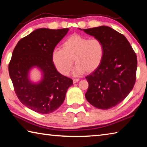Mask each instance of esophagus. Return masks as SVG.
<instances>
[{"label":"esophagus","mask_w":147,"mask_h":147,"mask_svg":"<svg viewBox=\"0 0 147 147\" xmlns=\"http://www.w3.org/2000/svg\"><path fill=\"white\" fill-rule=\"evenodd\" d=\"M78 81H79V79H78V78H74V79L73 80V82L74 84L78 82Z\"/></svg>","instance_id":"obj_1"}]
</instances>
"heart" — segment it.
Returning <instances> with one entry per match:
<instances>
[{
    "label": "heart",
    "mask_w": 147,
    "mask_h": 147,
    "mask_svg": "<svg viewBox=\"0 0 147 147\" xmlns=\"http://www.w3.org/2000/svg\"><path fill=\"white\" fill-rule=\"evenodd\" d=\"M105 49L103 42L96 38H89L78 34L72 35L62 43V49H54L52 59L54 65L63 75L71 71L73 62L76 63L74 75L96 70L103 60Z\"/></svg>",
    "instance_id": "obj_1"
}]
</instances>
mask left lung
Returning a JSON list of instances; mask_svg holds the SVG:
<instances>
[{
	"instance_id": "8db88e82",
	"label": "left lung",
	"mask_w": 147,
	"mask_h": 147,
	"mask_svg": "<svg viewBox=\"0 0 147 147\" xmlns=\"http://www.w3.org/2000/svg\"><path fill=\"white\" fill-rule=\"evenodd\" d=\"M84 31L100 39L105 49L100 66L86 77L89 84L86 98L96 108H111L132 90L136 80V54L125 36L110 27L102 26Z\"/></svg>"
}]
</instances>
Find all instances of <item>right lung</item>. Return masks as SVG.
I'll return each instance as SVG.
<instances>
[{"label":"right lung","mask_w":147,"mask_h":147,"mask_svg":"<svg viewBox=\"0 0 147 147\" xmlns=\"http://www.w3.org/2000/svg\"><path fill=\"white\" fill-rule=\"evenodd\" d=\"M69 28L37 29L22 38L15 47L9 63V74L19 100L27 108L42 114L56 110L65 98L73 80L58 72L52 59L55 47ZM43 71L44 78L34 84L29 80L32 66Z\"/></svg>","instance_id":"add662e5"}]
</instances>
